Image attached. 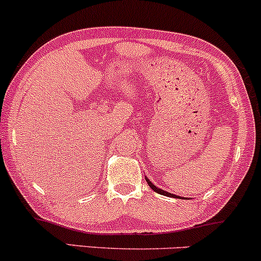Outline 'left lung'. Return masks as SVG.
<instances>
[{
  "label": "left lung",
  "mask_w": 261,
  "mask_h": 261,
  "mask_svg": "<svg viewBox=\"0 0 261 261\" xmlns=\"http://www.w3.org/2000/svg\"><path fill=\"white\" fill-rule=\"evenodd\" d=\"M146 181H147V185L150 186L151 188H152V190L154 191V192H157V193H160V194H162V196H167V197H173V198H179L178 196H174V194H171V193H168V192H166V191H163V190H160V188H157L156 186L154 185H152V183H151L150 181H148L147 178H146Z\"/></svg>",
  "instance_id": "1"
}]
</instances>
